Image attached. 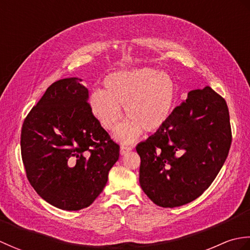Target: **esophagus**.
Segmentation results:
<instances>
[{
	"label": "esophagus",
	"mask_w": 250,
	"mask_h": 250,
	"mask_svg": "<svg viewBox=\"0 0 250 250\" xmlns=\"http://www.w3.org/2000/svg\"><path fill=\"white\" fill-rule=\"evenodd\" d=\"M132 150V147H130V146H125V145H122L121 147H120V155H126V153L128 152H130Z\"/></svg>",
	"instance_id": "1"
}]
</instances>
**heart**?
<instances>
[{"instance_id":"obj_1","label":"heart","mask_w":250,"mask_h":250,"mask_svg":"<svg viewBox=\"0 0 250 250\" xmlns=\"http://www.w3.org/2000/svg\"><path fill=\"white\" fill-rule=\"evenodd\" d=\"M104 88L89 97V108L105 130L115 132L124 118L130 119L117 132L122 143L135 141L141 132L160 130L172 116L177 102V87L171 76L150 67L113 73Z\"/></svg>"}]
</instances>
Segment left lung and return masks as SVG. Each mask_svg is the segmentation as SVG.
<instances>
[{
    "label": "left lung",
    "instance_id": "1",
    "mask_svg": "<svg viewBox=\"0 0 250 250\" xmlns=\"http://www.w3.org/2000/svg\"><path fill=\"white\" fill-rule=\"evenodd\" d=\"M231 142L225 99L208 86L192 90L167 124L136 146L143 191L161 207L190 203L214 182Z\"/></svg>",
    "mask_w": 250,
    "mask_h": 250
}]
</instances>
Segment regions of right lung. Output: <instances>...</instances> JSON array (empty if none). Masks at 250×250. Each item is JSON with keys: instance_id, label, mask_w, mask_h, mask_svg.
Here are the masks:
<instances>
[{"instance_id": "right-lung-1", "label": "right lung", "mask_w": 250, "mask_h": 250, "mask_svg": "<svg viewBox=\"0 0 250 250\" xmlns=\"http://www.w3.org/2000/svg\"><path fill=\"white\" fill-rule=\"evenodd\" d=\"M88 99L82 79H60L47 88L21 130L26 177L42 199L60 209L91 205L119 159V145L95 119Z\"/></svg>"}]
</instances>
